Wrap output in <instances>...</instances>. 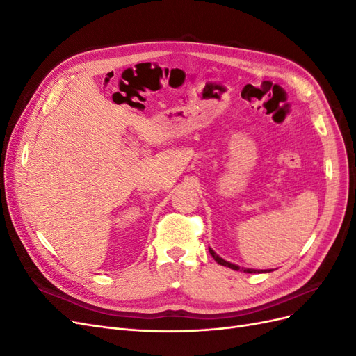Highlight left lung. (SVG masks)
<instances>
[{"mask_svg":"<svg viewBox=\"0 0 356 356\" xmlns=\"http://www.w3.org/2000/svg\"><path fill=\"white\" fill-rule=\"evenodd\" d=\"M209 252H211V255L213 257V260L217 261L218 264H221V266H225V267H230V268H233V270H241V267L239 266H236V264H233V263H230V261H225V260H222V258L220 257V255H217L215 254V251L212 250V248H209ZM242 270L245 272V273H267V272H272V270H255V268H243L242 267Z\"/></svg>","mask_w":356,"mask_h":356,"instance_id":"1","label":"left lung"}]
</instances>
